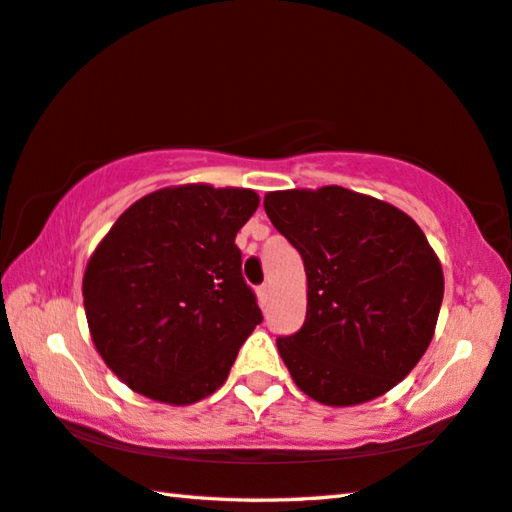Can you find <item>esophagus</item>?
I'll use <instances>...</instances> for the list:
<instances>
[{"instance_id":"esophagus-1","label":"esophagus","mask_w":512,"mask_h":512,"mask_svg":"<svg viewBox=\"0 0 512 512\" xmlns=\"http://www.w3.org/2000/svg\"><path fill=\"white\" fill-rule=\"evenodd\" d=\"M268 297H271V288H268V284H262L257 288V302L259 306H266L268 304Z\"/></svg>"}]
</instances>
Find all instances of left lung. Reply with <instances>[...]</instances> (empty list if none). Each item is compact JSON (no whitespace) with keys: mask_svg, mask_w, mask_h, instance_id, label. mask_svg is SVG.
I'll return each mask as SVG.
<instances>
[{"mask_svg":"<svg viewBox=\"0 0 512 512\" xmlns=\"http://www.w3.org/2000/svg\"><path fill=\"white\" fill-rule=\"evenodd\" d=\"M264 210L304 259V327L277 340L295 385L331 407L387 394L430 347L443 302V268L423 230L340 185L268 192Z\"/></svg>","mask_w":512,"mask_h":512,"instance_id":"left-lung-1","label":"left lung"}]
</instances>
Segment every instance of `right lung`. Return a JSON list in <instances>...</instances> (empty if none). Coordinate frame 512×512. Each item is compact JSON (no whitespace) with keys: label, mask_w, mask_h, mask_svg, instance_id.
Segmentation results:
<instances>
[{"label":"right lung","mask_w":512,"mask_h":512,"mask_svg":"<svg viewBox=\"0 0 512 512\" xmlns=\"http://www.w3.org/2000/svg\"><path fill=\"white\" fill-rule=\"evenodd\" d=\"M257 206L248 188L170 185L100 239L82 277L85 315L100 358L132 392L181 407L226 383L262 322L235 246Z\"/></svg>","instance_id":"right-lung-1"}]
</instances>
